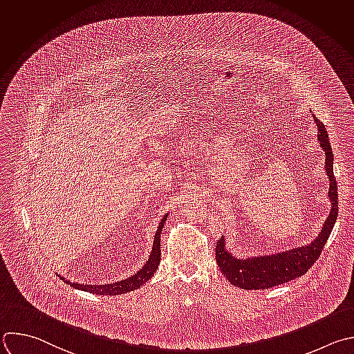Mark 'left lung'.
Masks as SVG:
<instances>
[{
  "mask_svg": "<svg viewBox=\"0 0 354 354\" xmlns=\"http://www.w3.org/2000/svg\"><path fill=\"white\" fill-rule=\"evenodd\" d=\"M314 121L318 127V142L325 151V171L329 178L328 196L332 204L329 216L314 242L307 246H301L272 256L250 257L246 260L236 259L226 250L225 238L222 236L216 242L215 259L221 272L233 286L246 290H256L286 283L304 275L321 256V252L329 238L337 216V186L333 176L332 147L328 139V133L325 131V125L315 115Z\"/></svg>",
  "mask_w": 354,
  "mask_h": 354,
  "instance_id": "8db88e82",
  "label": "left lung"
}]
</instances>
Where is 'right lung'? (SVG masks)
Masks as SVG:
<instances>
[{
	"instance_id": "right-lung-1",
	"label": "right lung",
	"mask_w": 354,
	"mask_h": 354,
	"mask_svg": "<svg viewBox=\"0 0 354 354\" xmlns=\"http://www.w3.org/2000/svg\"><path fill=\"white\" fill-rule=\"evenodd\" d=\"M167 218H168V215H164V218L161 219V223L158 225V229H157L156 236H154L153 250H151V254H150L147 263L145 264V267L142 270H139L135 275L129 277L128 279L118 281L115 283H106V285L72 283V282L66 281L62 277H61V279L64 282H66L68 285L73 286L75 289L95 293V295H102V296H115V295L128 293V292H132L135 289H139L142 285H145L154 275V272L157 271V268L160 266V260H161V230H162V226H164Z\"/></svg>"
}]
</instances>
